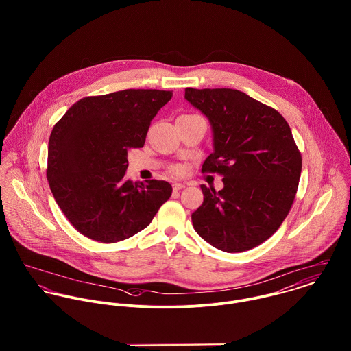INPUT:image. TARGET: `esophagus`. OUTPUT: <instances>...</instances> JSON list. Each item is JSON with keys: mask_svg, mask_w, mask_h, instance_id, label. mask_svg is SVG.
Instances as JSON below:
<instances>
[{"mask_svg": "<svg viewBox=\"0 0 351 351\" xmlns=\"http://www.w3.org/2000/svg\"><path fill=\"white\" fill-rule=\"evenodd\" d=\"M185 188V184H180V182H174L173 184V189L174 191H181V189H184Z\"/></svg>", "mask_w": 351, "mask_h": 351, "instance_id": "1", "label": "esophagus"}]
</instances>
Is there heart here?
Returning a JSON list of instances; mask_svg holds the SVG:
<instances>
[{"label":"heart","mask_w":351,"mask_h":351,"mask_svg":"<svg viewBox=\"0 0 351 351\" xmlns=\"http://www.w3.org/2000/svg\"><path fill=\"white\" fill-rule=\"evenodd\" d=\"M173 171H174L176 174H182V173H184V169H182V167H180V166H177V167H174V169H173Z\"/></svg>","instance_id":"1"}]
</instances>
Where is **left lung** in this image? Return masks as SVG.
Here are the masks:
<instances>
[{
  "label": "left lung",
  "mask_w": 351,
  "mask_h": 351,
  "mask_svg": "<svg viewBox=\"0 0 351 351\" xmlns=\"http://www.w3.org/2000/svg\"><path fill=\"white\" fill-rule=\"evenodd\" d=\"M185 99L209 120L213 152L202 173L223 176L219 192L201 185L192 213L210 246L242 252L269 239L288 216L301 174V154L287 120L271 106L235 89H185Z\"/></svg>",
  "instance_id": "obj_1"
}]
</instances>
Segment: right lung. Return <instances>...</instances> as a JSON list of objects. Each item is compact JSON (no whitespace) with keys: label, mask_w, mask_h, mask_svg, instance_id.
I'll use <instances>...</instances> for the list:
<instances>
[{"label":"right lung","mask_w":351,"mask_h":351,"mask_svg":"<svg viewBox=\"0 0 351 351\" xmlns=\"http://www.w3.org/2000/svg\"><path fill=\"white\" fill-rule=\"evenodd\" d=\"M173 93L127 89L77 101L53 125L47 180L84 237L116 243L146 228L171 196L166 181L125 180L128 150L145 146L151 120Z\"/></svg>","instance_id":"obj_1"}]
</instances>
